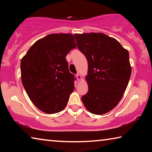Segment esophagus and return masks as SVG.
<instances>
[{
    "mask_svg": "<svg viewBox=\"0 0 152 152\" xmlns=\"http://www.w3.org/2000/svg\"><path fill=\"white\" fill-rule=\"evenodd\" d=\"M76 76V78H77V80H82V76H81L80 74H77Z\"/></svg>",
    "mask_w": 152,
    "mask_h": 152,
    "instance_id": "obj_1",
    "label": "esophagus"
}]
</instances>
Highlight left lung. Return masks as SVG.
Instances as JSON below:
<instances>
[{
	"label": "left lung",
	"instance_id": "1",
	"mask_svg": "<svg viewBox=\"0 0 152 152\" xmlns=\"http://www.w3.org/2000/svg\"><path fill=\"white\" fill-rule=\"evenodd\" d=\"M77 45L88 60V86L82 96L90 113L102 115L117 106L129 80V51L115 38L102 33L74 34Z\"/></svg>",
	"mask_w": 152,
	"mask_h": 152
}]
</instances>
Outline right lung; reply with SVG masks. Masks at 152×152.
Instances as JSON below:
<instances>
[{"mask_svg":"<svg viewBox=\"0 0 152 152\" xmlns=\"http://www.w3.org/2000/svg\"><path fill=\"white\" fill-rule=\"evenodd\" d=\"M76 47L70 33H52L37 40L20 61L21 81L29 99L48 114L61 111L74 89L66 56Z\"/></svg>","mask_w":152,"mask_h":152,"instance_id":"obj_1","label":"right lung"}]
</instances>
